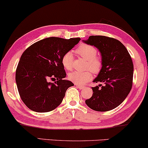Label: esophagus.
I'll list each match as a JSON object with an SVG mask.
<instances>
[{
	"label": "esophagus",
	"mask_w": 148,
	"mask_h": 148,
	"mask_svg": "<svg viewBox=\"0 0 148 148\" xmlns=\"http://www.w3.org/2000/svg\"><path fill=\"white\" fill-rule=\"evenodd\" d=\"M75 86L77 88H79V89H80V90H82V89H84V88H85V86H80V85H78V84H75Z\"/></svg>",
	"instance_id": "1"
}]
</instances>
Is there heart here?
Here are the masks:
<instances>
[{"mask_svg":"<svg viewBox=\"0 0 148 148\" xmlns=\"http://www.w3.org/2000/svg\"><path fill=\"white\" fill-rule=\"evenodd\" d=\"M77 54L87 61L85 68L90 69L91 71L86 70L84 71L71 72L69 74L68 77L70 81L75 84H84L91 79L92 77L91 71L93 73L97 74L102 68V60L97 56V50L94 46L81 44L76 49ZM62 64L67 70H71L73 66V56L71 51H67L62 57Z\"/></svg>","mask_w":148,"mask_h":148,"instance_id":"1","label":"heart"}]
</instances>
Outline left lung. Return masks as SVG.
I'll return each instance as SVG.
<instances>
[{
    "instance_id": "1",
    "label": "left lung",
    "mask_w": 148,
    "mask_h": 148,
    "mask_svg": "<svg viewBox=\"0 0 148 148\" xmlns=\"http://www.w3.org/2000/svg\"><path fill=\"white\" fill-rule=\"evenodd\" d=\"M83 41L95 46L101 53L102 68L93 82L104 84L92 87L94 92L90 99L86 100V104L97 112L112 110L123 102L132 88L134 69L131 57L125 46L114 38L90 36Z\"/></svg>"
}]
</instances>
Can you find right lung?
Listing matches in <instances>:
<instances>
[{
    "label": "right lung",
    "instance_id": "1",
    "mask_svg": "<svg viewBox=\"0 0 148 148\" xmlns=\"http://www.w3.org/2000/svg\"><path fill=\"white\" fill-rule=\"evenodd\" d=\"M80 41L48 37L36 42L22 53L15 72V81L22 101L36 112H48L62 103L66 90L74 84L64 79L62 57ZM56 79L54 83L49 82Z\"/></svg>",
    "mask_w": 148,
    "mask_h": 148
}]
</instances>
